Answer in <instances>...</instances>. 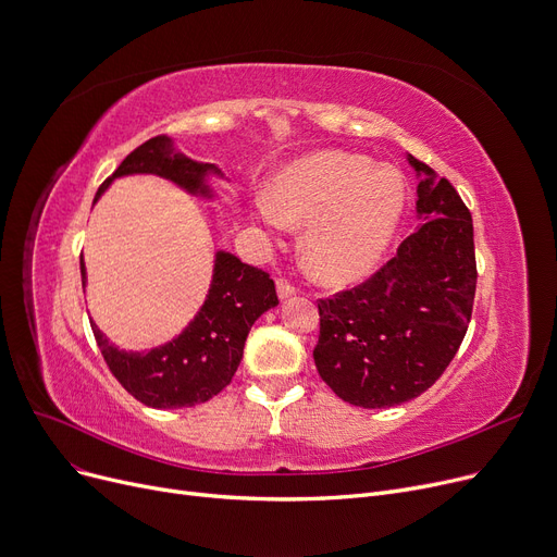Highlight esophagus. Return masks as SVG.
I'll return each mask as SVG.
<instances>
[{
  "label": "esophagus",
  "instance_id": "esophagus-1",
  "mask_svg": "<svg viewBox=\"0 0 557 557\" xmlns=\"http://www.w3.org/2000/svg\"><path fill=\"white\" fill-rule=\"evenodd\" d=\"M275 286H277V296H280V300H286V298H290V296H296V286L290 284V282H286V280H277L275 282Z\"/></svg>",
  "mask_w": 557,
  "mask_h": 557
}]
</instances>
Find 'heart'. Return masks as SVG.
<instances>
[{"label": "heart", "mask_w": 557, "mask_h": 557, "mask_svg": "<svg viewBox=\"0 0 557 557\" xmlns=\"http://www.w3.org/2000/svg\"><path fill=\"white\" fill-rule=\"evenodd\" d=\"M406 205V185L393 166L349 153H313L288 164L257 200V216L282 227L307 225L305 269L323 284L366 277L386 255Z\"/></svg>", "instance_id": "b5f03b06"}]
</instances>
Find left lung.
<instances>
[{
    "label": "left lung",
    "mask_w": 557,
    "mask_h": 557,
    "mask_svg": "<svg viewBox=\"0 0 557 557\" xmlns=\"http://www.w3.org/2000/svg\"><path fill=\"white\" fill-rule=\"evenodd\" d=\"M406 160L420 178L418 230L370 280L318 302V374L361 408H391L431 388L474 307L472 214L447 178L411 153Z\"/></svg>",
    "instance_id": "1"
}]
</instances>
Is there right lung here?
<instances>
[{
    "label": "right lung",
    "mask_w": 557,
    "mask_h": 557,
    "mask_svg": "<svg viewBox=\"0 0 557 557\" xmlns=\"http://www.w3.org/2000/svg\"><path fill=\"white\" fill-rule=\"evenodd\" d=\"M160 175L181 189L214 198L208 178H223L216 164L196 162L175 149L166 135L151 137L116 166V171L99 187L95 202L124 175ZM83 288L87 282L81 257ZM277 307L275 282L261 269L248 267L232 252L216 250L214 275L202 307L191 323L173 341L149 349L128 352L114 347L92 323V332L110 372L137 401L151 408H187L219 395L237 372L244 345L255 320Z\"/></svg>",
    "instance_id": "obj_1"
}]
</instances>
